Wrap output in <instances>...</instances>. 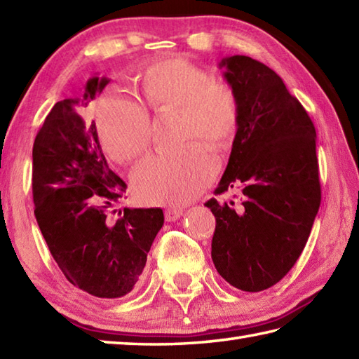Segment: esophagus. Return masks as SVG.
<instances>
[{"label":"esophagus","mask_w":359,"mask_h":359,"mask_svg":"<svg viewBox=\"0 0 359 359\" xmlns=\"http://www.w3.org/2000/svg\"><path fill=\"white\" fill-rule=\"evenodd\" d=\"M182 215H184V208L170 207V208H166V210H165V219H166L168 222L177 221Z\"/></svg>","instance_id":"1"}]
</instances>
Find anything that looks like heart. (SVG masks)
<instances>
[{
    "label": "heart",
    "instance_id": "heart-1",
    "mask_svg": "<svg viewBox=\"0 0 359 359\" xmlns=\"http://www.w3.org/2000/svg\"><path fill=\"white\" fill-rule=\"evenodd\" d=\"M140 91L152 110L180 109L182 138L194 137L226 149L240 124V102L226 82L185 59L152 63L140 74ZM104 151L128 163L151 144V118L143 104L118 93H105L95 109ZM217 163L205 146L188 143L179 151L154 154L133 171V187L146 202L182 205L215 179Z\"/></svg>",
    "mask_w": 359,
    "mask_h": 359
}]
</instances>
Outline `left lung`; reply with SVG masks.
I'll use <instances>...</instances> for the list:
<instances>
[{
  "mask_svg": "<svg viewBox=\"0 0 359 359\" xmlns=\"http://www.w3.org/2000/svg\"><path fill=\"white\" fill-rule=\"evenodd\" d=\"M240 102V124L216 194L243 187L244 201L205 202L216 217L212 258L231 286L258 292L280 282L311 233L320 205L316 129L273 69L248 55L219 62Z\"/></svg>",
  "mask_w": 359,
  "mask_h": 359,
  "instance_id": "8db88e82",
  "label": "left lung"
}]
</instances>
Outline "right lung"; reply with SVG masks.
<instances>
[{
    "label": "right lung",
    "instance_id": "right-lung-1",
    "mask_svg": "<svg viewBox=\"0 0 359 359\" xmlns=\"http://www.w3.org/2000/svg\"><path fill=\"white\" fill-rule=\"evenodd\" d=\"M107 83L90 77L81 97L49 111L32 147V196L41 235L68 282L119 299L137 286L165 216L161 208L110 210L128 185L109 168L95 121L81 115Z\"/></svg>",
    "mask_w": 359,
    "mask_h": 359
}]
</instances>
